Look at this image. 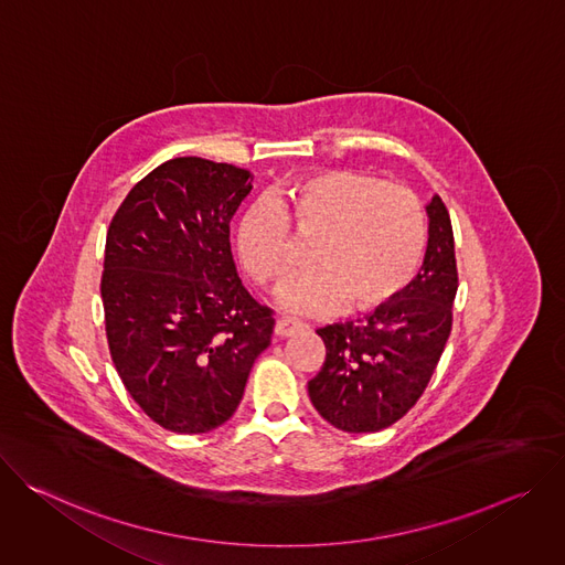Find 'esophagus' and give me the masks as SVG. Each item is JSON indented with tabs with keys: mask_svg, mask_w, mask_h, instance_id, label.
Here are the masks:
<instances>
[{
	"mask_svg": "<svg viewBox=\"0 0 565 565\" xmlns=\"http://www.w3.org/2000/svg\"><path fill=\"white\" fill-rule=\"evenodd\" d=\"M301 331H306V324H303V321L295 319V317H281V319H277V324H275V333L279 338H290V335H297Z\"/></svg>",
	"mask_w": 565,
	"mask_h": 565,
	"instance_id": "1",
	"label": "esophagus"
}]
</instances>
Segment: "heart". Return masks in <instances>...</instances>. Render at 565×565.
<instances>
[{"mask_svg":"<svg viewBox=\"0 0 565 565\" xmlns=\"http://www.w3.org/2000/svg\"><path fill=\"white\" fill-rule=\"evenodd\" d=\"M290 228L312 238L310 268L281 288L297 312L373 310L409 286L425 253V214L402 185L353 170L301 177L257 201L236 223L241 266L266 290L290 270Z\"/></svg>","mask_w":565,"mask_h":565,"instance_id":"heart-1","label":"heart"}]
</instances>
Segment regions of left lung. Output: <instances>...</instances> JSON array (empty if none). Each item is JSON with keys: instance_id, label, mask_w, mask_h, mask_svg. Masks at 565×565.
Segmentation results:
<instances>
[{"instance_id": "obj_1", "label": "left lung", "mask_w": 565, "mask_h": 565, "mask_svg": "<svg viewBox=\"0 0 565 565\" xmlns=\"http://www.w3.org/2000/svg\"><path fill=\"white\" fill-rule=\"evenodd\" d=\"M429 236L418 277L388 303L347 324L317 329L327 362L308 382L319 416L347 434L391 427L425 393L451 333L458 268L440 196L427 205Z\"/></svg>"}]
</instances>
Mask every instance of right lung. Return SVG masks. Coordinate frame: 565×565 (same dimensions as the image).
<instances>
[{
	"instance_id": "1",
	"label": "right lung",
	"mask_w": 565,
	"mask_h": 565,
	"mask_svg": "<svg viewBox=\"0 0 565 565\" xmlns=\"http://www.w3.org/2000/svg\"><path fill=\"white\" fill-rule=\"evenodd\" d=\"M253 174L199 156L172 158L116 210L100 295L114 366L136 405L174 434L227 423L275 310L236 277L230 218Z\"/></svg>"
}]
</instances>
